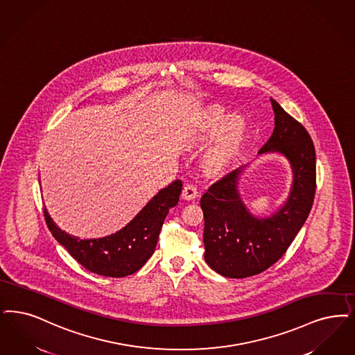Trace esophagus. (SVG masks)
I'll return each mask as SVG.
<instances>
[{"label": "esophagus", "mask_w": 355, "mask_h": 355, "mask_svg": "<svg viewBox=\"0 0 355 355\" xmlns=\"http://www.w3.org/2000/svg\"><path fill=\"white\" fill-rule=\"evenodd\" d=\"M197 196H198V191L194 184H184V190H182V198L186 200H193Z\"/></svg>", "instance_id": "34e87169"}]
</instances>
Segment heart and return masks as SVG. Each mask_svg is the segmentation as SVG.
<instances>
[{"instance_id":"1","label":"heart","mask_w":355,"mask_h":355,"mask_svg":"<svg viewBox=\"0 0 355 355\" xmlns=\"http://www.w3.org/2000/svg\"><path fill=\"white\" fill-rule=\"evenodd\" d=\"M247 133V123L241 114L226 116L219 104L203 108L186 135L191 148H205L215 139L213 148L203 159V169L209 175H220L236 162Z\"/></svg>"}]
</instances>
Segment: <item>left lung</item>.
I'll list each match as a JSON object with an SVG mask.
<instances>
[{
	"instance_id": "1",
	"label": "left lung",
	"mask_w": 355,
	"mask_h": 355,
	"mask_svg": "<svg viewBox=\"0 0 355 355\" xmlns=\"http://www.w3.org/2000/svg\"><path fill=\"white\" fill-rule=\"evenodd\" d=\"M275 129L260 155L279 152L293 171V186L283 207L255 218L238 193L241 169L211 184L200 198L205 218V260L225 277L244 279L270 268L286 252L311 213L315 194V150L308 130L270 99Z\"/></svg>"
}]
</instances>
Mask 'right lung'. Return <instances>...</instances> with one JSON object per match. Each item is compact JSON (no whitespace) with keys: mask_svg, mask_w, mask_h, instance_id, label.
I'll list each match as a JSON object with an SVG mask.
<instances>
[{"mask_svg":"<svg viewBox=\"0 0 355 355\" xmlns=\"http://www.w3.org/2000/svg\"><path fill=\"white\" fill-rule=\"evenodd\" d=\"M182 190L175 180L162 189L137 216L114 235L101 239H79L66 234L53 222L44 209V219L53 236L85 270L108 277H124L141 268L153 255L164 220Z\"/></svg>","mask_w":355,"mask_h":355,"instance_id":"add662e5","label":"right lung"}]
</instances>
